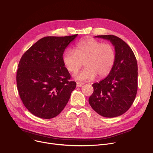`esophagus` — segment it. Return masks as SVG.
Returning <instances> with one entry per match:
<instances>
[{
    "label": "esophagus",
    "instance_id": "esophagus-1",
    "mask_svg": "<svg viewBox=\"0 0 153 153\" xmlns=\"http://www.w3.org/2000/svg\"><path fill=\"white\" fill-rule=\"evenodd\" d=\"M83 83H81V82H79V81L76 82V87H78V88L82 86H83Z\"/></svg>",
    "mask_w": 153,
    "mask_h": 153
}]
</instances>
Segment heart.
<instances>
[{"instance_id": "heart-1", "label": "heart", "mask_w": 153, "mask_h": 153, "mask_svg": "<svg viewBox=\"0 0 153 153\" xmlns=\"http://www.w3.org/2000/svg\"><path fill=\"white\" fill-rule=\"evenodd\" d=\"M116 60L114 47L110 43H102L94 39L89 38L78 42L75 51L66 50L62 55V62L68 72L75 73L83 65L86 67L76 73V80L89 81L96 76L102 78L107 76Z\"/></svg>"}]
</instances>
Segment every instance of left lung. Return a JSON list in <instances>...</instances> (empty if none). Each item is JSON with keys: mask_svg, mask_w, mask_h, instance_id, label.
Listing matches in <instances>:
<instances>
[{"mask_svg": "<svg viewBox=\"0 0 153 153\" xmlns=\"http://www.w3.org/2000/svg\"><path fill=\"white\" fill-rule=\"evenodd\" d=\"M95 37L109 40L114 47L116 60L108 75L92 85L89 99L92 108L102 116L122 115L131 107L137 95L138 66L132 49L124 41L113 35Z\"/></svg>", "mask_w": 153, "mask_h": 153, "instance_id": "8db88e82", "label": "left lung"}]
</instances>
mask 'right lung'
Returning <instances> with one entry per match:
<instances>
[{
    "mask_svg": "<svg viewBox=\"0 0 153 153\" xmlns=\"http://www.w3.org/2000/svg\"><path fill=\"white\" fill-rule=\"evenodd\" d=\"M78 34L46 37L33 44L21 57L16 74L20 98L33 115L51 119L59 114L76 88L62 62L67 46Z\"/></svg>",
    "mask_w": 153,
    "mask_h": 153,
    "instance_id": "obj_1",
    "label": "right lung"
}]
</instances>
